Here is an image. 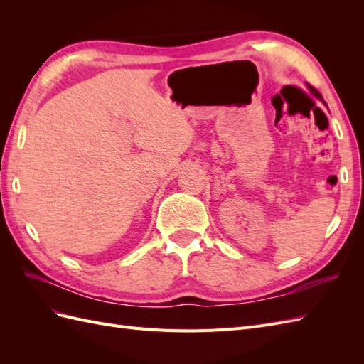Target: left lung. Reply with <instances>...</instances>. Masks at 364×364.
<instances>
[{
    "mask_svg": "<svg viewBox=\"0 0 364 364\" xmlns=\"http://www.w3.org/2000/svg\"><path fill=\"white\" fill-rule=\"evenodd\" d=\"M306 90H308V98H310V100L313 102H321L325 107H328V105H326V102L323 100V97L321 95V92H318L317 90H316V87H313L311 85H308L306 83Z\"/></svg>",
    "mask_w": 364,
    "mask_h": 364,
    "instance_id": "8db88e82",
    "label": "left lung"
}]
</instances>
